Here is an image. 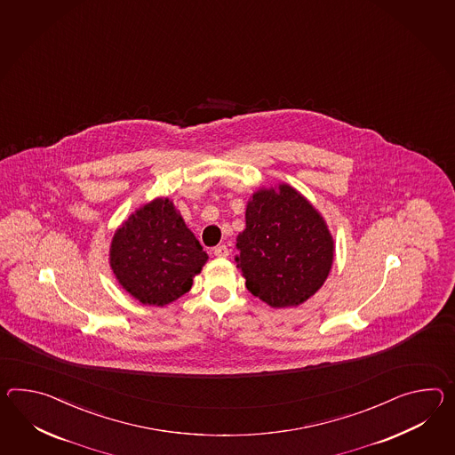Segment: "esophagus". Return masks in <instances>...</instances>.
Instances as JSON below:
<instances>
[{
  "label": "esophagus",
  "instance_id": "esophagus-1",
  "mask_svg": "<svg viewBox=\"0 0 455 455\" xmlns=\"http://www.w3.org/2000/svg\"><path fill=\"white\" fill-rule=\"evenodd\" d=\"M213 255L219 256V258H227L230 255V250H228L227 244H219V246L213 248Z\"/></svg>",
  "mask_w": 455,
  "mask_h": 455
}]
</instances>
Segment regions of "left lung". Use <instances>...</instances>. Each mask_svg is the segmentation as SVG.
I'll return each mask as SVG.
<instances>
[{"label":"left lung","instance_id":"left-lung-1","mask_svg":"<svg viewBox=\"0 0 455 455\" xmlns=\"http://www.w3.org/2000/svg\"><path fill=\"white\" fill-rule=\"evenodd\" d=\"M246 289L271 307L309 299L332 267L333 240L319 212L289 186L258 190L236 236Z\"/></svg>","mask_w":455,"mask_h":455}]
</instances>
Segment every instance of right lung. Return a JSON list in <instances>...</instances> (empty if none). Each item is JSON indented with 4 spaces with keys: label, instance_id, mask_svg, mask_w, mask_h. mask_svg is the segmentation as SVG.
<instances>
[{
    "label": "right lung",
    "instance_id": "add662e5",
    "mask_svg": "<svg viewBox=\"0 0 455 455\" xmlns=\"http://www.w3.org/2000/svg\"><path fill=\"white\" fill-rule=\"evenodd\" d=\"M207 253L169 199H156L133 213L111 242L113 273L133 298L166 306L192 286Z\"/></svg>",
    "mask_w": 455,
    "mask_h": 455
}]
</instances>
